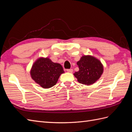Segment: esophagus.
<instances>
[{
  "label": "esophagus",
  "instance_id": "34e87169",
  "mask_svg": "<svg viewBox=\"0 0 132 132\" xmlns=\"http://www.w3.org/2000/svg\"><path fill=\"white\" fill-rule=\"evenodd\" d=\"M67 71L69 73H72L73 70L72 69H67Z\"/></svg>",
  "mask_w": 132,
  "mask_h": 132
}]
</instances>
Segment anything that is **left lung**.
I'll list each match as a JSON object with an SVG mask.
<instances>
[{
    "instance_id": "left-lung-1",
    "label": "left lung",
    "mask_w": 132,
    "mask_h": 132,
    "mask_svg": "<svg viewBox=\"0 0 132 132\" xmlns=\"http://www.w3.org/2000/svg\"><path fill=\"white\" fill-rule=\"evenodd\" d=\"M79 71L74 74L78 81L84 85L93 84L100 79L103 71L100 61L92 55H83L77 62Z\"/></svg>"
}]
</instances>
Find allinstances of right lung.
Segmentation results:
<instances>
[{
  "mask_svg": "<svg viewBox=\"0 0 132 132\" xmlns=\"http://www.w3.org/2000/svg\"><path fill=\"white\" fill-rule=\"evenodd\" d=\"M64 73L60 64L53 62L47 57H41L34 63L30 75L32 79L42 87L48 89L56 84L60 75Z\"/></svg>",
  "mask_w": 132,
  "mask_h": 132,
  "instance_id": "obj_1",
  "label": "right lung"
}]
</instances>
